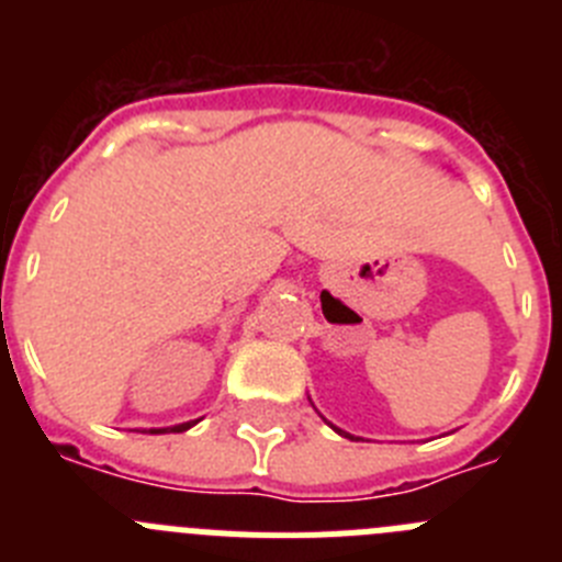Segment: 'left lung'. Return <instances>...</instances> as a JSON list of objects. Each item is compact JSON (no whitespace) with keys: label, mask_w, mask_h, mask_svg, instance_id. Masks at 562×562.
Wrapping results in <instances>:
<instances>
[{"label":"left lung","mask_w":562,"mask_h":562,"mask_svg":"<svg viewBox=\"0 0 562 562\" xmlns=\"http://www.w3.org/2000/svg\"><path fill=\"white\" fill-rule=\"evenodd\" d=\"M337 430V428H335ZM337 434H340V436H349V434H342V430H337Z\"/></svg>","instance_id":"1"}]
</instances>
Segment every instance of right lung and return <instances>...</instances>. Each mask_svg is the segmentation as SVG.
Returning <instances> with one entry per match:
<instances>
[{
  "mask_svg": "<svg viewBox=\"0 0 562 562\" xmlns=\"http://www.w3.org/2000/svg\"><path fill=\"white\" fill-rule=\"evenodd\" d=\"M191 425H193V422H186V425H173L171 430H173V434H182V430H188V428H191ZM151 434H162V430H151Z\"/></svg>",
  "mask_w": 562,
  "mask_h": 562,
  "instance_id": "1",
  "label": "right lung"
}]
</instances>
